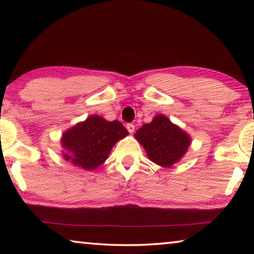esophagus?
<instances>
[{"label": "esophagus", "mask_w": 254, "mask_h": 254, "mask_svg": "<svg viewBox=\"0 0 254 254\" xmlns=\"http://www.w3.org/2000/svg\"><path fill=\"white\" fill-rule=\"evenodd\" d=\"M127 131L130 132V133H133L134 132V128H135V127H134V124H132V123H127Z\"/></svg>", "instance_id": "obj_1"}]
</instances>
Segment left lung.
Returning <instances> with one entry per match:
<instances>
[{"label":"left lung","instance_id":"8db88e82","mask_svg":"<svg viewBox=\"0 0 254 254\" xmlns=\"http://www.w3.org/2000/svg\"><path fill=\"white\" fill-rule=\"evenodd\" d=\"M143 145L149 159L162 167H171L183 158L190 144V137L165 115H157L134 134Z\"/></svg>","mask_w":254,"mask_h":254}]
</instances>
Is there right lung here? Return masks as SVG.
Here are the masks:
<instances>
[{"mask_svg":"<svg viewBox=\"0 0 254 254\" xmlns=\"http://www.w3.org/2000/svg\"><path fill=\"white\" fill-rule=\"evenodd\" d=\"M127 134V128L117 120L109 122L93 115L64 133L62 143L68 151L64 157L80 168L93 170L109 158L117 141Z\"/></svg>","mask_w":254,"mask_h":254,"instance_id":"1","label":"right lung"}]
</instances>
